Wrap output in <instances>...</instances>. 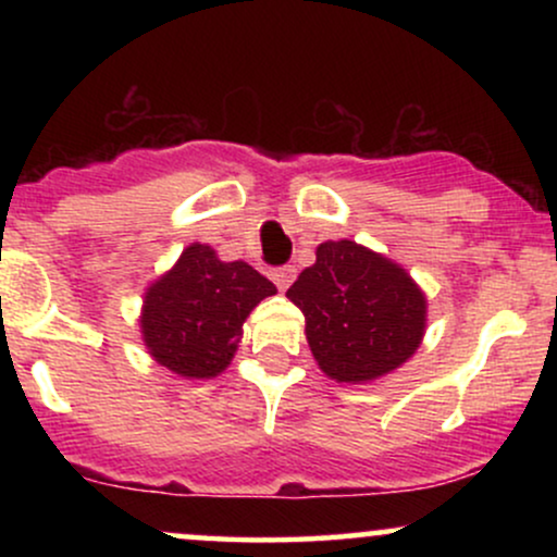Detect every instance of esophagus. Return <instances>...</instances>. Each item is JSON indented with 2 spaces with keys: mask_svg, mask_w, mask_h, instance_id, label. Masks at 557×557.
Wrapping results in <instances>:
<instances>
[{
  "mask_svg": "<svg viewBox=\"0 0 557 557\" xmlns=\"http://www.w3.org/2000/svg\"><path fill=\"white\" fill-rule=\"evenodd\" d=\"M293 280H296V267L285 264V267H274L272 270V283L280 287V290H287Z\"/></svg>",
  "mask_w": 557,
  "mask_h": 557,
  "instance_id": "34e87169",
  "label": "esophagus"
}]
</instances>
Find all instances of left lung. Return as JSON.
Segmentation results:
<instances>
[{
    "label": "left lung",
    "instance_id": "8db88e82",
    "mask_svg": "<svg viewBox=\"0 0 557 557\" xmlns=\"http://www.w3.org/2000/svg\"><path fill=\"white\" fill-rule=\"evenodd\" d=\"M306 317V341L324 374L369 382L411 359L424 335L426 298L398 264L354 240L317 248L285 293Z\"/></svg>",
    "mask_w": 557,
    "mask_h": 557
}]
</instances>
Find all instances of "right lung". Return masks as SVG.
<instances>
[{
  "instance_id": "add662e5",
  "label": "right lung",
  "mask_w": 557,
  "mask_h": 557,
  "mask_svg": "<svg viewBox=\"0 0 557 557\" xmlns=\"http://www.w3.org/2000/svg\"><path fill=\"white\" fill-rule=\"evenodd\" d=\"M277 293L246 261H220L203 243L149 287L140 332L149 354L170 372L209 380L227 367L251 309Z\"/></svg>"
}]
</instances>
